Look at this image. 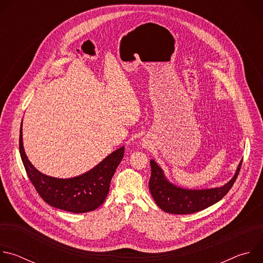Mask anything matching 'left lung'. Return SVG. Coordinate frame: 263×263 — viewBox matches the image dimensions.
Wrapping results in <instances>:
<instances>
[{"instance_id": "1", "label": "left lung", "mask_w": 263, "mask_h": 263, "mask_svg": "<svg viewBox=\"0 0 263 263\" xmlns=\"http://www.w3.org/2000/svg\"><path fill=\"white\" fill-rule=\"evenodd\" d=\"M149 163L152 174L148 181V189L158 207L167 213L189 214L201 211L226 196L239 174L242 160L229 182L220 187L206 190H189L177 186L166 179L162 168L155 160L151 159Z\"/></svg>"}]
</instances>
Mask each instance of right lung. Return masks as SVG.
<instances>
[{
  "label": "right lung",
  "instance_id": "add662e5",
  "mask_svg": "<svg viewBox=\"0 0 263 263\" xmlns=\"http://www.w3.org/2000/svg\"><path fill=\"white\" fill-rule=\"evenodd\" d=\"M22 125L20 131L22 161L30 181L43 200L55 208L73 213L89 212L100 207L109 193L111 179L124 157L125 147L116 149L80 176L67 179L55 178L36 170L28 159L23 144Z\"/></svg>",
  "mask_w": 263,
  "mask_h": 263
}]
</instances>
